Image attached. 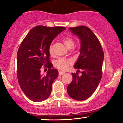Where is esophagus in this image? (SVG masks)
Segmentation results:
<instances>
[{
  "label": "esophagus",
  "instance_id": "obj_1",
  "mask_svg": "<svg viewBox=\"0 0 123 123\" xmlns=\"http://www.w3.org/2000/svg\"><path fill=\"white\" fill-rule=\"evenodd\" d=\"M64 74H65V72H61V71H59V75H60V76H62V75Z\"/></svg>",
  "mask_w": 123,
  "mask_h": 123
}]
</instances>
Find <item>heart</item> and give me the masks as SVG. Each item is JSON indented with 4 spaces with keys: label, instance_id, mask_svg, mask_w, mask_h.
Segmentation results:
<instances>
[{
    "label": "heart",
    "instance_id": "b5f03b06",
    "mask_svg": "<svg viewBox=\"0 0 123 123\" xmlns=\"http://www.w3.org/2000/svg\"><path fill=\"white\" fill-rule=\"evenodd\" d=\"M62 41L65 46L68 49L72 48L74 45V41L71 38L65 37L63 38ZM49 53L51 55L53 54V46L51 45L50 46L49 49ZM72 63V61L69 59L65 58H60L55 62V66L59 70L64 71L67 70Z\"/></svg>",
    "mask_w": 123,
    "mask_h": 123
}]
</instances>
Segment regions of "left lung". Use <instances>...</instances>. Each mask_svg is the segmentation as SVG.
<instances>
[{"label":"left lung","instance_id":"1","mask_svg":"<svg viewBox=\"0 0 123 123\" xmlns=\"http://www.w3.org/2000/svg\"><path fill=\"white\" fill-rule=\"evenodd\" d=\"M69 30L80 40V54L74 67L78 72L81 70L82 75L72 73L73 80L68 86L67 92L72 98L82 101L91 97L100 83L104 52L98 38L88 27L78 26Z\"/></svg>","mask_w":123,"mask_h":123}]
</instances>
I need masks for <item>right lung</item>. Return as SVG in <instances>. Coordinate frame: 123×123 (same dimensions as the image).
<instances>
[{
	"mask_svg": "<svg viewBox=\"0 0 123 123\" xmlns=\"http://www.w3.org/2000/svg\"><path fill=\"white\" fill-rule=\"evenodd\" d=\"M65 29L64 27L37 26L30 31L19 46L18 80L22 91L32 101H44L51 94V86L58 72L51 69L49 49L53 39ZM43 66L49 68L46 76L40 74V68Z\"/></svg>",
	"mask_w": 123,
	"mask_h": 123,
	"instance_id": "add662e5",
	"label": "right lung"
}]
</instances>
